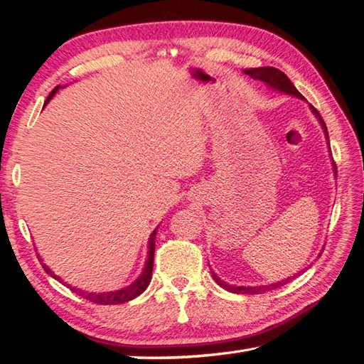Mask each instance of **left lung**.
Instances as JSON below:
<instances>
[{"mask_svg":"<svg viewBox=\"0 0 364 364\" xmlns=\"http://www.w3.org/2000/svg\"><path fill=\"white\" fill-rule=\"evenodd\" d=\"M244 73H245V75H249L250 78H253V80H259V81H262V82L266 84V86H269L270 89H274V90L282 92V94L292 95V97H297V98H300V100H305L304 97H301L300 92H299L296 87H294V84L289 81L288 76H286L282 70H278V68H275V67L247 68V70H244ZM310 109H311V112L314 114V117L319 120L321 127H322V129H323V133H326V139H327L328 150H330L328 131H327L326 123H323V120H322V117H321V114H319V111H318V109H316V107L310 106ZM330 154H331V151H330ZM333 168H335V175H336V166H335V162H333ZM211 274H213V278H214V280L218 282V284H220L223 289H227V291H230V292H235V294H261V292H266V291H270V289L280 288V286H283L284 283L291 282L292 278L297 275V274H296L294 277L284 278V280H282V282H277V283H272V284H264V286H235V284H228V283H225V282H222L220 278L213 272V270H211Z\"/></svg>","mask_w":364,"mask_h":364,"instance_id":"obj_1","label":"left lung"}]
</instances>
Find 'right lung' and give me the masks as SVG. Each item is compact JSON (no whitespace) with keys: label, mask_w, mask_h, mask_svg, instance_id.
I'll return each instance as SVG.
<instances>
[{"label":"right lung","mask_w":364,"mask_h":364,"mask_svg":"<svg viewBox=\"0 0 364 364\" xmlns=\"http://www.w3.org/2000/svg\"><path fill=\"white\" fill-rule=\"evenodd\" d=\"M60 86H56L53 90L51 94L48 95V98H46V102L43 106L48 105L50 100L53 98V95L56 94V92L59 90ZM156 230H153V233L150 235V239H149V258H146L145 261V267L142 270V274L139 275L136 280L125 286V288L122 289H117V291H109V292H89V291H81L78 288H72L75 292H78L80 296H82L84 299H87L90 301H94V304H98V305H117V304H125V301H129L133 300L134 297L141 296V294L146 289V286L150 284V280H151V270H153V257H154V239H156ZM41 258V257H38ZM42 261V259H41ZM43 269L46 270V274H50L53 278H56V280L63 282L58 275H54L53 270L48 267L42 264Z\"/></svg>","instance_id":"obj_1"}]
</instances>
